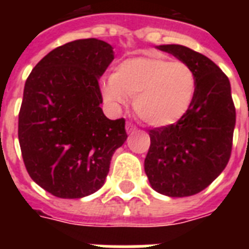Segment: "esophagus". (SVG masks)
Returning a JSON list of instances; mask_svg holds the SVG:
<instances>
[{
  "label": "esophagus",
  "mask_w": 249,
  "mask_h": 249,
  "mask_svg": "<svg viewBox=\"0 0 249 249\" xmlns=\"http://www.w3.org/2000/svg\"><path fill=\"white\" fill-rule=\"evenodd\" d=\"M125 129H126V133H128V134H132V133L136 132V126H134L132 123H126V126H125Z\"/></svg>",
  "instance_id": "1"
}]
</instances>
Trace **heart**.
<instances>
[{"label":"heart","instance_id":"heart-1","mask_svg":"<svg viewBox=\"0 0 249 249\" xmlns=\"http://www.w3.org/2000/svg\"><path fill=\"white\" fill-rule=\"evenodd\" d=\"M196 77L183 62H172L159 55L134 56L113 70L111 80L102 85L108 103L123 106L134 97V111L146 124L168 126L176 124L193 105Z\"/></svg>","mask_w":249,"mask_h":249}]
</instances>
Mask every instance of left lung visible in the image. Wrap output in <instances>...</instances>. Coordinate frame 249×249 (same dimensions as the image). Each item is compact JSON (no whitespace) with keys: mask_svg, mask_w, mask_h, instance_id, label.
<instances>
[{"mask_svg":"<svg viewBox=\"0 0 249 249\" xmlns=\"http://www.w3.org/2000/svg\"><path fill=\"white\" fill-rule=\"evenodd\" d=\"M156 48L193 68L196 91L181 120L148 130L144 172L159 194L191 196L208 187L230 159L236 117L231 86L220 67L200 53L182 45Z\"/></svg>","mask_w":249,"mask_h":249,"instance_id":"1","label":"left lung"}]
</instances>
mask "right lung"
I'll use <instances>...</instances> for the list:
<instances>
[{"mask_svg":"<svg viewBox=\"0 0 249 249\" xmlns=\"http://www.w3.org/2000/svg\"><path fill=\"white\" fill-rule=\"evenodd\" d=\"M113 48L97 38L54 49L25 81L18 137L27 172L54 196L80 199L101 189L113 152L128 136L125 120L101 108L98 80Z\"/></svg>","mask_w":249,"mask_h":249,"instance_id":"obj_1","label":"right lung"}]
</instances>
